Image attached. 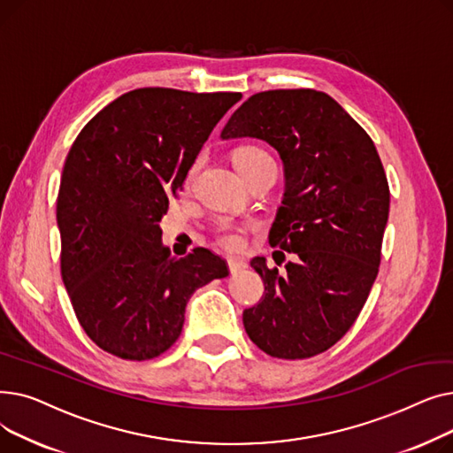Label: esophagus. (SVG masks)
<instances>
[{
  "label": "esophagus",
  "mask_w": 453,
  "mask_h": 453,
  "mask_svg": "<svg viewBox=\"0 0 453 453\" xmlns=\"http://www.w3.org/2000/svg\"><path fill=\"white\" fill-rule=\"evenodd\" d=\"M227 266H229V272L231 273H236V272H242L248 268V263L244 258H236V257H231L227 258Z\"/></svg>",
  "instance_id": "1"
}]
</instances>
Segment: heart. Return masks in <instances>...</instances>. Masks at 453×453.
Here are the masks:
<instances>
[{
    "instance_id": "heart-1",
    "label": "heart",
    "mask_w": 453,
    "mask_h": 453,
    "mask_svg": "<svg viewBox=\"0 0 453 453\" xmlns=\"http://www.w3.org/2000/svg\"><path fill=\"white\" fill-rule=\"evenodd\" d=\"M272 163H273V159H272V156L268 152H265L263 149H258V147H253V145L241 147V149H236L233 152V165H234V169L242 174V178H246L248 174H251V173H255L258 169H263V166L272 165ZM196 166H198V163H195L193 169H190L188 180L193 178ZM217 239H219V242L224 248H229V250L241 248L242 242H244L242 231L236 229V227H231V226L219 227Z\"/></svg>"
}]
</instances>
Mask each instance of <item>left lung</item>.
Returning <instances> with one entry per match:
<instances>
[{
    "label": "left lung",
    "instance_id": "obj_1",
    "mask_svg": "<svg viewBox=\"0 0 453 453\" xmlns=\"http://www.w3.org/2000/svg\"><path fill=\"white\" fill-rule=\"evenodd\" d=\"M234 137L279 152L287 188L270 244L296 253L282 270L251 260L265 296L244 311V328L273 358H312L347 334L378 275L389 217L384 165L369 134L316 89L251 95L222 130Z\"/></svg>",
    "mask_w": 453,
    "mask_h": 453
}]
</instances>
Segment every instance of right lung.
<instances>
[{"instance_id": "add662e5", "label": "right lung", "mask_w": 453, "mask_h": 453, "mask_svg": "<svg viewBox=\"0 0 453 453\" xmlns=\"http://www.w3.org/2000/svg\"><path fill=\"white\" fill-rule=\"evenodd\" d=\"M241 93L139 88L81 130L64 163L60 272L89 340L142 362L171 349L198 288L229 275L205 248L174 258L159 222L203 142Z\"/></svg>"}]
</instances>
